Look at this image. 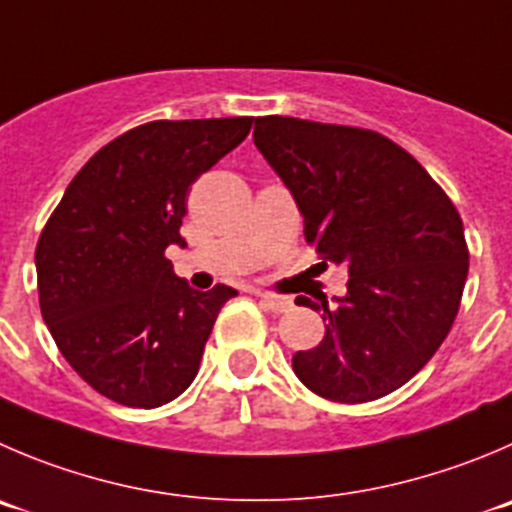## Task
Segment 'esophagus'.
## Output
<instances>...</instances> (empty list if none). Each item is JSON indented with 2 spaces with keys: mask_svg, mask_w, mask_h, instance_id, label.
<instances>
[{
  "mask_svg": "<svg viewBox=\"0 0 512 512\" xmlns=\"http://www.w3.org/2000/svg\"><path fill=\"white\" fill-rule=\"evenodd\" d=\"M256 296H261V301H264V306L269 311H274V314H284V311H289L291 306H294V301L289 299V296H276V294H266V291H253Z\"/></svg>",
  "mask_w": 512,
  "mask_h": 512,
  "instance_id": "1",
  "label": "esophagus"
}]
</instances>
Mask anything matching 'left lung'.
<instances>
[{
  "mask_svg": "<svg viewBox=\"0 0 512 512\" xmlns=\"http://www.w3.org/2000/svg\"><path fill=\"white\" fill-rule=\"evenodd\" d=\"M253 143L304 216L319 266L349 271L337 306L296 296L326 321L294 354L314 394L372 402L410 382L450 334L465 289L462 218L432 175L384 135L301 118H256Z\"/></svg>",
  "mask_w": 512,
  "mask_h": 512,
  "instance_id": "obj_1",
  "label": "left lung"
}]
</instances>
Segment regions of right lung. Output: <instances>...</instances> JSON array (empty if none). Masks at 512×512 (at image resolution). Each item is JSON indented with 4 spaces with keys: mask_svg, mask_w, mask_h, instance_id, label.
I'll use <instances>...</instances> for the list:
<instances>
[{
    "mask_svg": "<svg viewBox=\"0 0 512 512\" xmlns=\"http://www.w3.org/2000/svg\"><path fill=\"white\" fill-rule=\"evenodd\" d=\"M251 123L153 120L128 130L82 165L42 228L34 251L42 319L102 397L153 410L196 379L218 311L238 291L191 289L165 248L186 243L188 191Z\"/></svg>",
    "mask_w": 512,
    "mask_h": 512,
    "instance_id": "right-lung-1",
    "label": "right lung"
}]
</instances>
